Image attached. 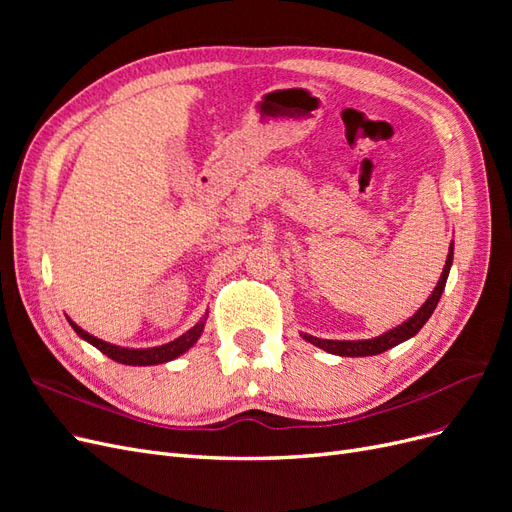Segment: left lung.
Instances as JSON below:
<instances>
[{"label":"left lung","instance_id":"left-lung-1","mask_svg":"<svg viewBox=\"0 0 512 512\" xmlns=\"http://www.w3.org/2000/svg\"><path fill=\"white\" fill-rule=\"evenodd\" d=\"M453 254H455V243H451V247H448V256H446L444 269H442V275H440L436 288H433L427 301L418 307L408 320L397 324V327L389 329L378 337H371V339H320V337H314L309 333H301V337L305 339V342L314 344L316 348H322L324 352L337 354V356H374V354H382L399 344H404L406 339L414 337L425 327V322L431 318L433 309H436L442 292H444L448 273H451V267H453Z\"/></svg>","mask_w":512,"mask_h":512}]
</instances>
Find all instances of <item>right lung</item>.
Instances as JSON below:
<instances>
[{"label": "right lung", "mask_w": 512, "mask_h": 512, "mask_svg": "<svg viewBox=\"0 0 512 512\" xmlns=\"http://www.w3.org/2000/svg\"><path fill=\"white\" fill-rule=\"evenodd\" d=\"M207 316H209V314H205L203 318H200V320L194 324V327H192L190 331H185L181 337L173 339V342L162 344V346H153V348H126V346L108 344V342H104V339H98V337H94L91 333L83 331V329L79 327V324L72 322L70 318H68V322H70V327L74 329L76 335H79L81 339H85L87 344L98 348L102 354L108 356V359H113V361L123 363V365H138V367L145 365V367H147V365L168 363V361L177 359V356H181L183 352H188V350L198 342V337L203 335Z\"/></svg>", "instance_id": "right-lung-1"}]
</instances>
